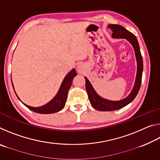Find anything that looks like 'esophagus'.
<instances>
[{
    "instance_id": "34e87169",
    "label": "esophagus",
    "mask_w": 160,
    "mask_h": 160,
    "mask_svg": "<svg viewBox=\"0 0 160 160\" xmlns=\"http://www.w3.org/2000/svg\"><path fill=\"white\" fill-rule=\"evenodd\" d=\"M78 72H80L81 71H82V67H81V66H78Z\"/></svg>"
}]
</instances>
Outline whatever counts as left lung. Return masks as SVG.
<instances>
[{"label": "left lung", "mask_w": 160, "mask_h": 160, "mask_svg": "<svg viewBox=\"0 0 160 160\" xmlns=\"http://www.w3.org/2000/svg\"><path fill=\"white\" fill-rule=\"evenodd\" d=\"M108 28L112 29V37L113 38H124L126 39L128 41L131 43L134 48L135 56L137 59L138 63V70H137V75L136 80H135V83L134 88L132 89L131 93L124 99L121 100V101L113 102L109 101V100L103 99L100 97L97 94L91 85L90 82H89L88 78H85V88L88 94L89 99H90V104L94 109L99 111H114L119 109H121L126 105H128L129 103H131L132 100L135 99V97L138 93L140 85H141L142 82V70H143V63H142V57L140 53L138 42L136 39V37L126 29L123 27L118 25H109Z\"/></svg>", "instance_id": "1"}]
</instances>
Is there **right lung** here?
<instances>
[{
    "instance_id": "obj_1",
    "label": "right lung",
    "mask_w": 160,
    "mask_h": 160,
    "mask_svg": "<svg viewBox=\"0 0 160 160\" xmlns=\"http://www.w3.org/2000/svg\"><path fill=\"white\" fill-rule=\"evenodd\" d=\"M76 75L77 72L75 71V70L72 69L71 71L66 75V78H64V80L61 84V88L59 89L58 92L56 94V96L54 97L50 102H48V104L44 105V106L40 107H32L25 104L24 103L23 104H25L29 109L32 111V112L39 113H52L59 112V111H61L62 109H63L67 99L68 92L69 89L72 85V80H73V78ZM16 95H17V94H16Z\"/></svg>"
}]
</instances>
